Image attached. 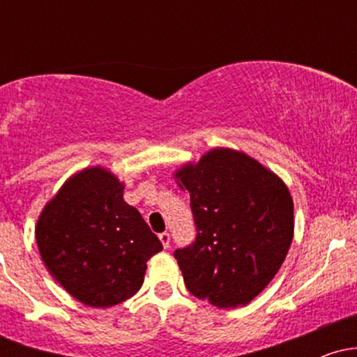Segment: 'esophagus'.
<instances>
[{
    "instance_id": "esophagus-1",
    "label": "esophagus",
    "mask_w": 357,
    "mask_h": 357,
    "mask_svg": "<svg viewBox=\"0 0 357 357\" xmlns=\"http://www.w3.org/2000/svg\"><path fill=\"white\" fill-rule=\"evenodd\" d=\"M159 240H161L162 247H165V248H169V233H167V231L159 233Z\"/></svg>"
}]
</instances>
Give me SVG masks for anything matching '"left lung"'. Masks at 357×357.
<instances>
[{"mask_svg":"<svg viewBox=\"0 0 357 357\" xmlns=\"http://www.w3.org/2000/svg\"><path fill=\"white\" fill-rule=\"evenodd\" d=\"M190 192L195 243L174 252L184 284L216 307L247 305L270 284L294 238L287 184L252 155L215 147L174 171Z\"/></svg>","mask_w":357,"mask_h":357,"instance_id":"8db88e82","label":"left lung"}]
</instances>
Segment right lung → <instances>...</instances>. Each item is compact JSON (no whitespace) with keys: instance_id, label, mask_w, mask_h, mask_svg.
Masks as SVG:
<instances>
[{"instance_id":"1","label":"right lung","mask_w":357,"mask_h":357,"mask_svg":"<svg viewBox=\"0 0 357 357\" xmlns=\"http://www.w3.org/2000/svg\"><path fill=\"white\" fill-rule=\"evenodd\" d=\"M35 238L52 277L97 309L136 296L147 260L162 250L141 213L124 202V183L102 166L61 184L40 213Z\"/></svg>"}]
</instances>
